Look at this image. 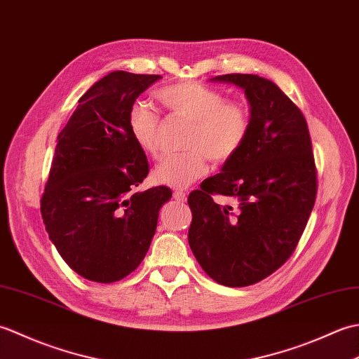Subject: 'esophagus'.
Returning <instances> with one entry per match:
<instances>
[{
  "mask_svg": "<svg viewBox=\"0 0 359 359\" xmlns=\"http://www.w3.org/2000/svg\"><path fill=\"white\" fill-rule=\"evenodd\" d=\"M174 199L179 201V202H185L187 201V193L184 191H174Z\"/></svg>",
  "mask_w": 359,
  "mask_h": 359,
  "instance_id": "34e87169",
  "label": "esophagus"
}]
</instances>
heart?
<instances>
[{
  "label": "heart",
  "mask_w": 359,
  "mask_h": 359,
  "mask_svg": "<svg viewBox=\"0 0 359 359\" xmlns=\"http://www.w3.org/2000/svg\"><path fill=\"white\" fill-rule=\"evenodd\" d=\"M157 98L172 116L193 121L185 154L165 157L152 180L158 185L184 189L208 172V157L217 163L233 158L250 133V114L239 103L225 102L217 90L194 81L160 88ZM128 129L144 154H160V116L148 104L135 103L128 112Z\"/></svg>",
  "instance_id": "1"
}]
</instances>
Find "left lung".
<instances>
[{
	"label": "left lung",
	"instance_id": "8db88e82",
	"mask_svg": "<svg viewBox=\"0 0 359 359\" xmlns=\"http://www.w3.org/2000/svg\"><path fill=\"white\" fill-rule=\"evenodd\" d=\"M243 89L250 133L219 174L188 197V242L203 271L226 287H247L276 271L299 242L316 199L307 121L273 81L253 74L211 79ZM212 194L235 199L220 208Z\"/></svg>",
	"mask_w": 359,
	"mask_h": 359
}]
</instances>
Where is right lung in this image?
I'll use <instances>...</instances> for the list:
<instances>
[{"mask_svg":"<svg viewBox=\"0 0 359 359\" xmlns=\"http://www.w3.org/2000/svg\"><path fill=\"white\" fill-rule=\"evenodd\" d=\"M162 75L114 71L90 86L57 137L41 216L49 239L71 269L109 284L148 253L166 187L134 191L149 172L128 129L135 98Z\"/></svg>","mask_w":359,"mask_h":359,"instance_id":"right-lung-1","label":"right lung"}]
</instances>
